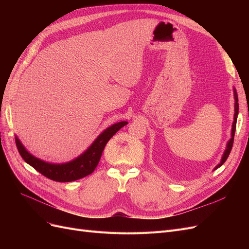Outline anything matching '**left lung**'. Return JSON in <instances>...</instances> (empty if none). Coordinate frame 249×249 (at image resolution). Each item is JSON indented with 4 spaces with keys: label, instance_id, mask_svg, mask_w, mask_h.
<instances>
[{
    "label": "left lung",
    "instance_id": "obj_1",
    "mask_svg": "<svg viewBox=\"0 0 249 249\" xmlns=\"http://www.w3.org/2000/svg\"><path fill=\"white\" fill-rule=\"evenodd\" d=\"M233 99H235V114H233V122H232V125H231V139L228 141L227 143V147H225L224 152H223V155H222V158H221V161L220 163L217 165V166L214 168L217 169L219 168L220 166H222V164L227 161L228 157L231 153V147H232V143H233V136H235V132H236V124H237V118H238V113H239V103H238V94H237V91H236V88L233 87Z\"/></svg>",
    "mask_w": 249,
    "mask_h": 249
}]
</instances>
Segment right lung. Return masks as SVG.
I'll return each mask as SVG.
<instances>
[{
	"label": "right lung",
	"mask_w": 249,
	"mask_h": 249,
	"mask_svg": "<svg viewBox=\"0 0 249 249\" xmlns=\"http://www.w3.org/2000/svg\"><path fill=\"white\" fill-rule=\"evenodd\" d=\"M125 124H127L126 122H119L110 125L95 138L84 153L66 163L56 164L40 160L28 152L18 136H16V143L22 159L41 175L56 182H72L89 176L94 171L107 142Z\"/></svg>",
	"instance_id": "right-lung-1"
}]
</instances>
